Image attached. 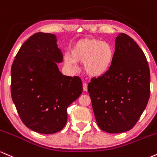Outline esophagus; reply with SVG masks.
Returning <instances> with one entry per match:
<instances>
[{
	"mask_svg": "<svg viewBox=\"0 0 157 157\" xmlns=\"http://www.w3.org/2000/svg\"><path fill=\"white\" fill-rule=\"evenodd\" d=\"M83 90H84V92L87 91V84H86V83H84V84H83Z\"/></svg>",
	"mask_w": 157,
	"mask_h": 157,
	"instance_id": "1",
	"label": "esophagus"
}]
</instances>
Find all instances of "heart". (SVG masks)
I'll return each mask as SVG.
<instances>
[{"instance_id": "1", "label": "heart", "mask_w": 157, "mask_h": 157, "mask_svg": "<svg viewBox=\"0 0 157 157\" xmlns=\"http://www.w3.org/2000/svg\"><path fill=\"white\" fill-rule=\"evenodd\" d=\"M114 49L109 43L96 39H82L71 46L70 53L64 56V63L70 67H76V62L84 63V71L90 77L104 75L111 67Z\"/></svg>"}]
</instances>
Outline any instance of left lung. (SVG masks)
<instances>
[{
    "instance_id": "8db88e82",
    "label": "left lung",
    "mask_w": 157,
    "mask_h": 157,
    "mask_svg": "<svg viewBox=\"0 0 157 157\" xmlns=\"http://www.w3.org/2000/svg\"><path fill=\"white\" fill-rule=\"evenodd\" d=\"M88 93L99 128L115 134L132 129L150 96V71L142 49L128 35L115 39L112 64L106 73L91 79Z\"/></svg>"
}]
</instances>
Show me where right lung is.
<instances>
[{
    "label": "right lung",
    "mask_w": 157,
    "mask_h": 157,
    "mask_svg": "<svg viewBox=\"0 0 157 157\" xmlns=\"http://www.w3.org/2000/svg\"><path fill=\"white\" fill-rule=\"evenodd\" d=\"M62 53L56 35L38 32L17 53L11 69V94L25 126L40 134H54L67 123V109L82 93L78 76L59 70Z\"/></svg>",
    "instance_id": "1"
}]
</instances>
